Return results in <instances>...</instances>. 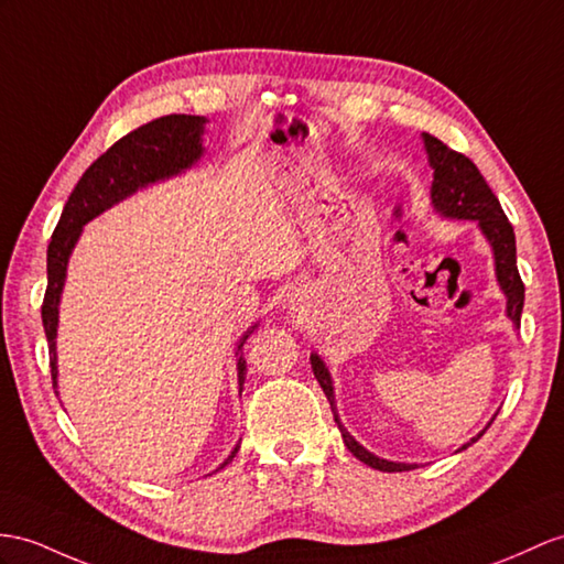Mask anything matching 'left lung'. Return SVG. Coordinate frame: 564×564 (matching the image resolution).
<instances>
[{"label": "left lung", "instance_id": "left-lung-1", "mask_svg": "<svg viewBox=\"0 0 564 564\" xmlns=\"http://www.w3.org/2000/svg\"><path fill=\"white\" fill-rule=\"evenodd\" d=\"M421 139H423L425 155H429V164L433 170V184H431L433 210L445 219H471V223H478L480 235H484L486 241L490 243L492 260H496V278L507 299L505 313L507 318L514 323V327H519L521 311H524V282H521L519 270H517V241H514V229L510 225V219H507V215L502 213L500 200L486 184L484 174L478 172V167L469 158H464L462 153H457V150L447 148L443 141H437L431 133H423ZM311 368H313L315 380L321 382V388L327 397L329 409H333L341 441H345L347 449L356 459L378 471L416 469V464L382 459L356 441V437L339 421L333 378H329V370L318 354H311ZM496 416L488 421V425L496 421ZM488 425L476 437H471L469 443H464L457 452L471 447L478 437L488 431Z\"/></svg>", "mask_w": 564, "mask_h": 564}]
</instances>
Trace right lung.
<instances>
[{
	"label": "right lung",
	"instance_id": "obj_1",
	"mask_svg": "<svg viewBox=\"0 0 564 564\" xmlns=\"http://www.w3.org/2000/svg\"><path fill=\"white\" fill-rule=\"evenodd\" d=\"M205 117L191 115H170L160 117L150 123H143L141 129L123 135L105 155L95 160L80 182L68 196L59 225L54 229L52 241L47 246V292L43 301V325L50 345V368L52 382L57 388L59 366H57V327H59V301L66 282V268L72 251L84 235V227L102 215L112 205L123 198L133 196L150 184L167 182L172 176L184 174L186 170L203 158V133H205ZM258 327L253 323L241 335L237 345V376H239V394L246 380V359L241 354L243 341ZM59 394V392H57ZM239 445L229 452V457L217 466H225L235 459Z\"/></svg>",
	"mask_w": 564,
	"mask_h": 564
}]
</instances>
